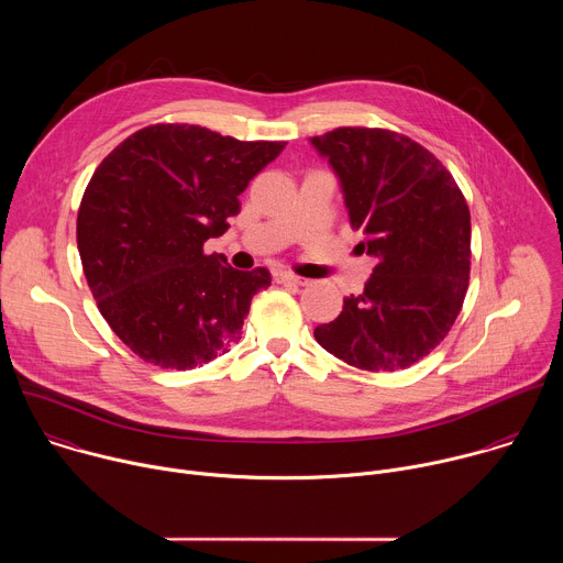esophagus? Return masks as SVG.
<instances>
[{"label":"esophagus","instance_id":"1","mask_svg":"<svg viewBox=\"0 0 563 563\" xmlns=\"http://www.w3.org/2000/svg\"><path fill=\"white\" fill-rule=\"evenodd\" d=\"M276 280H278V283H287V285H309V280H307V278H300V276L289 274V272H280V274H276Z\"/></svg>","mask_w":563,"mask_h":563}]
</instances>
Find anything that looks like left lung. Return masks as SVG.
Wrapping results in <instances>:
<instances>
[{"label": "left lung", "instance_id": "obj_1", "mask_svg": "<svg viewBox=\"0 0 563 563\" xmlns=\"http://www.w3.org/2000/svg\"><path fill=\"white\" fill-rule=\"evenodd\" d=\"M311 144L341 178L358 247L376 267L332 323L313 330L330 354L365 372L406 369L452 330L470 280V209L434 153L389 129L339 126Z\"/></svg>", "mask_w": 563, "mask_h": 563}]
</instances>
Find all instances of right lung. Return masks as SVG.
Masks as SVG:
<instances>
[{"label":"right lung","instance_id":"obj_1","mask_svg":"<svg viewBox=\"0 0 563 563\" xmlns=\"http://www.w3.org/2000/svg\"><path fill=\"white\" fill-rule=\"evenodd\" d=\"M283 148L198 124H151L91 176L77 211L79 258L109 328L144 363L191 369L240 341L272 276L238 272L205 243L229 229L238 196Z\"/></svg>","mask_w":563,"mask_h":563}]
</instances>
